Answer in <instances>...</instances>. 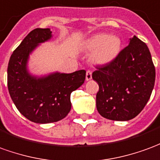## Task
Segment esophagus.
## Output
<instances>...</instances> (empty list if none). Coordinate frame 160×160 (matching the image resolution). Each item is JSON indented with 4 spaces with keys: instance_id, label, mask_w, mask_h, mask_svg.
<instances>
[{
    "instance_id": "34e87169",
    "label": "esophagus",
    "mask_w": 160,
    "mask_h": 160,
    "mask_svg": "<svg viewBox=\"0 0 160 160\" xmlns=\"http://www.w3.org/2000/svg\"><path fill=\"white\" fill-rule=\"evenodd\" d=\"M92 78V72L90 71H87L86 72V81H89Z\"/></svg>"
}]
</instances>
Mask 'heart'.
<instances>
[{
	"label": "heart",
	"mask_w": 160,
	"mask_h": 160,
	"mask_svg": "<svg viewBox=\"0 0 160 160\" xmlns=\"http://www.w3.org/2000/svg\"><path fill=\"white\" fill-rule=\"evenodd\" d=\"M85 48L91 53V61L98 65L113 62L122 51V40L116 35L98 33L85 41Z\"/></svg>",
	"instance_id": "heart-1"
}]
</instances>
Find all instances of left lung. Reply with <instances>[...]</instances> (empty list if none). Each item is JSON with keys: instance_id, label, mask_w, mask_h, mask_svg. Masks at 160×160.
I'll return each mask as SVG.
<instances>
[{"instance_id": "left-lung-1", "label": "left lung", "mask_w": 160, "mask_h": 160, "mask_svg": "<svg viewBox=\"0 0 160 160\" xmlns=\"http://www.w3.org/2000/svg\"><path fill=\"white\" fill-rule=\"evenodd\" d=\"M96 69L92 78L99 85L98 113L104 118L121 122L140 114L155 82V67L146 43L133 36L113 62Z\"/></svg>"}]
</instances>
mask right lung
Listing matches in <instances>:
<instances>
[{
  "mask_svg": "<svg viewBox=\"0 0 160 160\" xmlns=\"http://www.w3.org/2000/svg\"><path fill=\"white\" fill-rule=\"evenodd\" d=\"M52 37L50 28L30 32L13 51L8 66V87L17 109L39 124L58 122L71 110V94L84 82V70L73 73L54 72L36 77L29 73V56L41 43Z\"/></svg>",
  "mask_w": 160,
  "mask_h": 160,
  "instance_id": "obj_1",
  "label": "right lung"
}]
</instances>
